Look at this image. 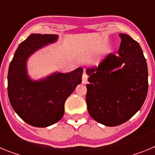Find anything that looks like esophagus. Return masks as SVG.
Here are the masks:
<instances>
[{
	"label": "esophagus",
	"instance_id": "1",
	"mask_svg": "<svg viewBox=\"0 0 155 155\" xmlns=\"http://www.w3.org/2000/svg\"><path fill=\"white\" fill-rule=\"evenodd\" d=\"M87 78H88V76H87V74H83V75H82V83L83 84H86L87 82Z\"/></svg>",
	"mask_w": 155,
	"mask_h": 155
}]
</instances>
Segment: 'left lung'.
<instances>
[{"mask_svg": "<svg viewBox=\"0 0 155 155\" xmlns=\"http://www.w3.org/2000/svg\"><path fill=\"white\" fill-rule=\"evenodd\" d=\"M121 38L117 54L109 53L98 68H87V111L95 121L107 127L120 125L140 110L147 97L148 71L137 41Z\"/></svg>", "mask_w": 155, "mask_h": 155, "instance_id": "8db88e82", "label": "left lung"}]
</instances>
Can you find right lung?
<instances>
[{
	"instance_id": "1",
	"label": "right lung",
	"mask_w": 155,
	"mask_h": 155,
	"mask_svg": "<svg viewBox=\"0 0 155 155\" xmlns=\"http://www.w3.org/2000/svg\"><path fill=\"white\" fill-rule=\"evenodd\" d=\"M53 34H31L19 45L8 74L11 105L21 120L35 127H46L61 120L64 103L81 83L83 68L69 73L52 74L46 78L31 80L27 71L28 57L38 50L57 40Z\"/></svg>"
}]
</instances>
